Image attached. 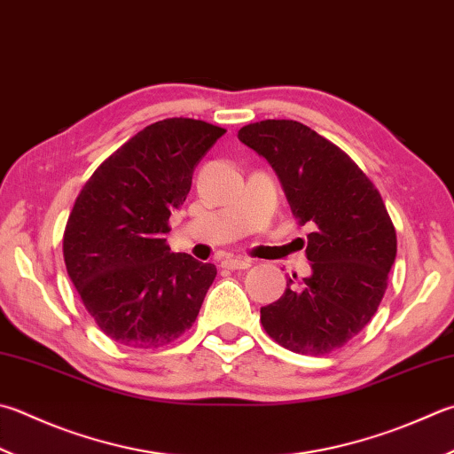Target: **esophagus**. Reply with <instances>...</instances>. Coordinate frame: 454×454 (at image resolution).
Returning <instances> with one entry per match:
<instances>
[{"label": "esophagus", "instance_id": "esophagus-1", "mask_svg": "<svg viewBox=\"0 0 454 454\" xmlns=\"http://www.w3.org/2000/svg\"><path fill=\"white\" fill-rule=\"evenodd\" d=\"M221 264H223L225 269H231V270H241V269H249L253 264V259H245V256H243V259H241V256H239V259H237V256H229V259H225Z\"/></svg>", "mask_w": 454, "mask_h": 454}]
</instances>
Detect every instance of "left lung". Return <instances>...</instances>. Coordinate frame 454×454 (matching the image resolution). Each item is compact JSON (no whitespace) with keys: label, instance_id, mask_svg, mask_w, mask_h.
Wrapping results in <instances>:
<instances>
[{"label":"left lung","instance_id":"left-lung-1","mask_svg":"<svg viewBox=\"0 0 454 454\" xmlns=\"http://www.w3.org/2000/svg\"><path fill=\"white\" fill-rule=\"evenodd\" d=\"M237 136L269 160L293 215L312 229V275L288 278L285 294L261 308L264 332L302 356L344 348L378 312L397 253L378 187L344 150L296 121L247 124Z\"/></svg>","mask_w":454,"mask_h":454}]
</instances>
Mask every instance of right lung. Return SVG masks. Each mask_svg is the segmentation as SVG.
<instances>
[{
  "label": "right lung",
  "instance_id": "obj_1",
  "mask_svg": "<svg viewBox=\"0 0 454 454\" xmlns=\"http://www.w3.org/2000/svg\"><path fill=\"white\" fill-rule=\"evenodd\" d=\"M227 130L193 118L144 128L102 161L68 215L63 256L87 312L110 340L161 348L193 326L217 269L166 241L193 169Z\"/></svg>",
  "mask_w": 454,
  "mask_h": 454
}]
</instances>
